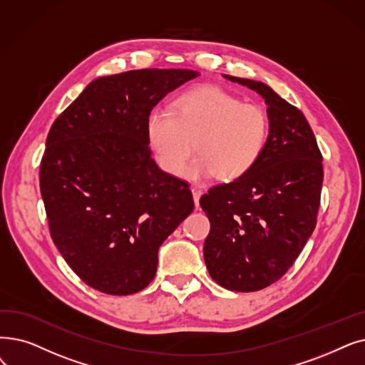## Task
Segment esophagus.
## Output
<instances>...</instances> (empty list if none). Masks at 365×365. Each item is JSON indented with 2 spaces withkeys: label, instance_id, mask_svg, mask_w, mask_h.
<instances>
[{
  "label": "esophagus",
  "instance_id": "1",
  "mask_svg": "<svg viewBox=\"0 0 365 365\" xmlns=\"http://www.w3.org/2000/svg\"><path fill=\"white\" fill-rule=\"evenodd\" d=\"M191 191H192V195H194V201H195V205H197V207H198L200 197L202 195V189H201V187H198V186H192V187H191Z\"/></svg>",
  "mask_w": 365,
  "mask_h": 365
}]
</instances>
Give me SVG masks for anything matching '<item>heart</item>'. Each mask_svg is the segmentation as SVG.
Wrapping results in <instances>:
<instances>
[{"label": "heart", "mask_w": 365, "mask_h": 365, "mask_svg": "<svg viewBox=\"0 0 365 365\" xmlns=\"http://www.w3.org/2000/svg\"><path fill=\"white\" fill-rule=\"evenodd\" d=\"M268 134L259 106L240 103L219 86H200L178 98L174 112H155L148 119V138L160 165L179 176L194 149L200 153L185 176L235 180L257 164Z\"/></svg>", "instance_id": "obj_1"}]
</instances>
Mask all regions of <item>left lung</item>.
Returning a JSON list of instances; mask_svg holds the SVG:
<instances>
[{
	"label": "left lung",
	"mask_w": 365,
	"mask_h": 365,
	"mask_svg": "<svg viewBox=\"0 0 365 365\" xmlns=\"http://www.w3.org/2000/svg\"><path fill=\"white\" fill-rule=\"evenodd\" d=\"M224 77L261 95L270 128L259 160L245 176L200 198L210 220L204 261L222 288L253 292L287 273L312 235L324 180L322 155L297 107L262 82Z\"/></svg>",
	"instance_id": "left-lung-1"
}]
</instances>
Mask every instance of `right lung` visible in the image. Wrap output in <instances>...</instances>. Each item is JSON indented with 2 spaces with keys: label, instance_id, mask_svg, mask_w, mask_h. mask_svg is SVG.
<instances>
[{
  "label": "right lung",
  "instance_id": "right-lung-1",
  "mask_svg": "<svg viewBox=\"0 0 365 365\" xmlns=\"http://www.w3.org/2000/svg\"><path fill=\"white\" fill-rule=\"evenodd\" d=\"M197 76L146 68L98 77L52 125L40 165L51 235L93 289H145L160 246L194 210L187 183L150 156L148 119L168 92Z\"/></svg>",
  "mask_w": 365,
  "mask_h": 365
}]
</instances>
